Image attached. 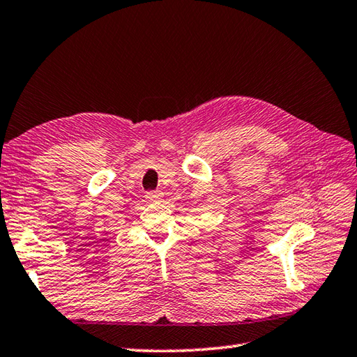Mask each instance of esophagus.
Here are the masks:
<instances>
[{
    "label": "esophagus",
    "instance_id": "1",
    "mask_svg": "<svg viewBox=\"0 0 357 357\" xmlns=\"http://www.w3.org/2000/svg\"><path fill=\"white\" fill-rule=\"evenodd\" d=\"M145 198L149 201H156V199L162 198V193H160V192H149L145 195Z\"/></svg>",
    "mask_w": 357,
    "mask_h": 357
}]
</instances>
